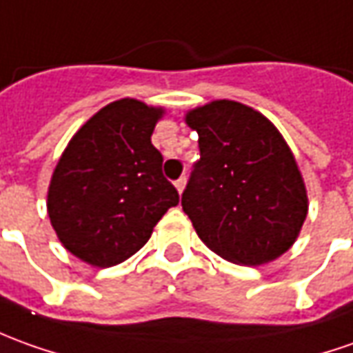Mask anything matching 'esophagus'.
Instances as JSON below:
<instances>
[{"label": "esophagus", "instance_id": "obj_1", "mask_svg": "<svg viewBox=\"0 0 353 353\" xmlns=\"http://www.w3.org/2000/svg\"><path fill=\"white\" fill-rule=\"evenodd\" d=\"M185 177H179V179H176V189L177 191H179V193H181V191H183V189H185Z\"/></svg>", "mask_w": 353, "mask_h": 353}]
</instances>
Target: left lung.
Segmentation results:
<instances>
[{"instance_id":"left-lung-1","label":"left lung","mask_w":353,"mask_h":353,"mask_svg":"<svg viewBox=\"0 0 353 353\" xmlns=\"http://www.w3.org/2000/svg\"><path fill=\"white\" fill-rule=\"evenodd\" d=\"M199 135L181 207L203 243L236 265L280 257L307 216V193L276 127L253 108L216 100L187 114Z\"/></svg>"}]
</instances>
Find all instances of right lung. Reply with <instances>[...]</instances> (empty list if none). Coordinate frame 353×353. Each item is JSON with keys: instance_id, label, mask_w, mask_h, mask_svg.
Instances as JSON below:
<instances>
[{"instance_id": "1", "label": "right lung", "mask_w": 353, "mask_h": 353, "mask_svg": "<svg viewBox=\"0 0 353 353\" xmlns=\"http://www.w3.org/2000/svg\"><path fill=\"white\" fill-rule=\"evenodd\" d=\"M162 110L123 98L102 108L67 145L48 191V214L75 257L108 268L135 255L179 203L150 143Z\"/></svg>"}]
</instances>
